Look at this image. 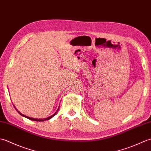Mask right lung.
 Returning <instances> with one entry per match:
<instances>
[{"mask_svg": "<svg viewBox=\"0 0 151 151\" xmlns=\"http://www.w3.org/2000/svg\"><path fill=\"white\" fill-rule=\"evenodd\" d=\"M14 108H15V110L17 111L18 113H19V114H20L21 115H22V116H23V117H26V118L28 119H30V120H32V121H43L44 120H49V119H50V118H52L53 116H54V115H56V114L57 113L58 111V110H59V109H58V110H57V111L56 112L55 114H54L52 115H51V116H50V117H47V118H46V119H34V118H31V117H27V116H26V115H24L23 114H22L21 113V112H19V111L17 110V109H16V108L15 107V106H14Z\"/></svg>", "mask_w": 151, "mask_h": 151, "instance_id": "obj_1", "label": "right lung"}]
</instances>
